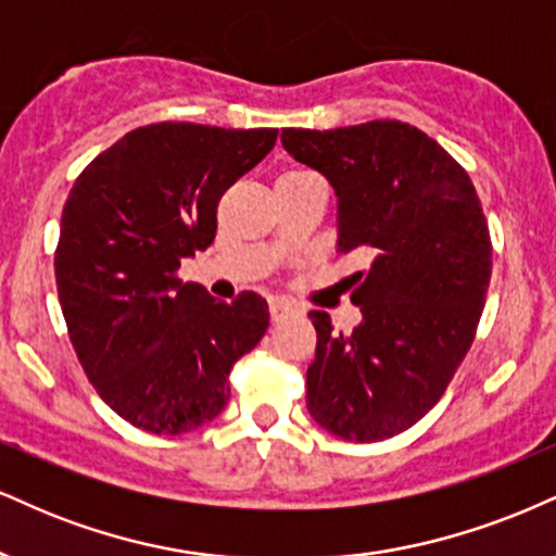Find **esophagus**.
I'll return each mask as SVG.
<instances>
[{
  "label": "esophagus",
  "instance_id": "34e87169",
  "mask_svg": "<svg viewBox=\"0 0 556 556\" xmlns=\"http://www.w3.org/2000/svg\"><path fill=\"white\" fill-rule=\"evenodd\" d=\"M293 312H296V306L286 302V299H270V317L276 319V323L278 319H286L289 315H293Z\"/></svg>",
  "mask_w": 556,
  "mask_h": 556
}]
</instances>
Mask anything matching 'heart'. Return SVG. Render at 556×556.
I'll use <instances>...</instances> for the list:
<instances>
[{
	"instance_id": "heart-1",
	"label": "heart",
	"mask_w": 556,
	"mask_h": 556,
	"mask_svg": "<svg viewBox=\"0 0 556 556\" xmlns=\"http://www.w3.org/2000/svg\"><path fill=\"white\" fill-rule=\"evenodd\" d=\"M296 172H302V168H296Z\"/></svg>"
}]
</instances>
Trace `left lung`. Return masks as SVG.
Masks as SVG:
<instances>
[{
  "label": "left lung",
  "mask_w": 556,
  "mask_h": 556,
  "mask_svg": "<svg viewBox=\"0 0 556 556\" xmlns=\"http://www.w3.org/2000/svg\"><path fill=\"white\" fill-rule=\"evenodd\" d=\"M280 142L338 194V252H356L354 332L328 312L306 369V408L341 440L406 432L434 408L471 349L492 278V237L471 176L419 127L375 119L283 129Z\"/></svg>",
  "instance_id": "obj_1"
}]
</instances>
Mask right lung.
<instances>
[{"label": "right lung", "mask_w": 556, "mask_h": 556, "mask_svg": "<svg viewBox=\"0 0 556 556\" xmlns=\"http://www.w3.org/2000/svg\"><path fill=\"white\" fill-rule=\"evenodd\" d=\"M278 129L192 122L137 127L70 189L54 252L72 349L111 410L142 432L185 434L226 406L228 375L265 336L267 302H218L181 283L213 244L224 192L270 153Z\"/></svg>", "instance_id": "add662e5"}]
</instances>
